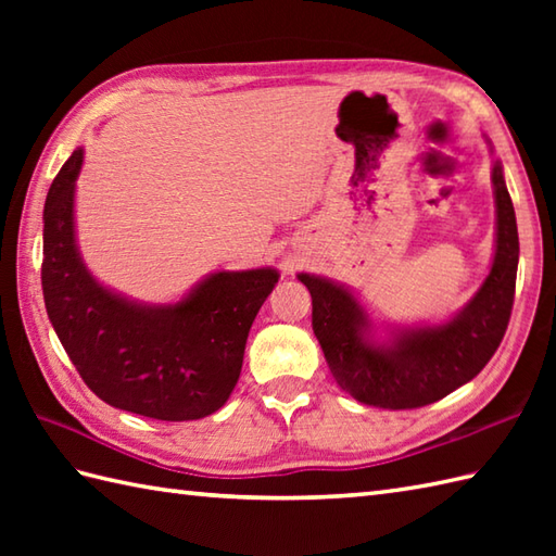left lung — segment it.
Returning <instances> with one entry per match:
<instances>
[{
	"mask_svg": "<svg viewBox=\"0 0 556 556\" xmlns=\"http://www.w3.org/2000/svg\"><path fill=\"white\" fill-rule=\"evenodd\" d=\"M497 245L488 279L473 299L444 325L396 329L375 341L370 317L349 289L325 277L299 275L313 296V332L337 384L361 404L420 408L452 394L485 368L502 344L511 317L518 229L502 162L492 164Z\"/></svg>",
	"mask_w": 556,
	"mask_h": 556,
	"instance_id": "1",
	"label": "left lung"
}]
</instances>
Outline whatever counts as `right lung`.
Here are the masks:
<instances>
[{
    "mask_svg": "<svg viewBox=\"0 0 556 556\" xmlns=\"http://www.w3.org/2000/svg\"><path fill=\"white\" fill-rule=\"evenodd\" d=\"M80 164L83 148L59 169L42 215V296L59 341L104 404L172 422L210 416L239 382L248 332L279 271H215L172 305L110 291L76 245Z\"/></svg>",
    "mask_w": 556,
    "mask_h": 556,
    "instance_id": "right-lung-1",
    "label": "right lung"
}]
</instances>
